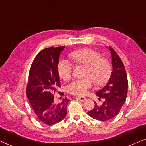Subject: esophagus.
I'll use <instances>...</instances> for the list:
<instances>
[{
    "label": "esophagus",
    "mask_w": 146,
    "mask_h": 146,
    "mask_svg": "<svg viewBox=\"0 0 146 146\" xmlns=\"http://www.w3.org/2000/svg\"><path fill=\"white\" fill-rule=\"evenodd\" d=\"M76 99L79 101H81V102H82L86 100V98H85V97H83V96H78V97H77Z\"/></svg>",
    "instance_id": "esophagus-1"
}]
</instances>
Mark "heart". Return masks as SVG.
I'll return each instance as SVG.
<instances>
[{
	"label": "heart",
	"instance_id": "obj_1",
	"mask_svg": "<svg viewBox=\"0 0 146 146\" xmlns=\"http://www.w3.org/2000/svg\"><path fill=\"white\" fill-rule=\"evenodd\" d=\"M71 57L77 65H86L87 68L83 79H74L67 85V91L72 94L83 96L93 86V81L99 86L108 82L111 67L108 60L102 58L99 52L91 48H81L71 53ZM59 76L64 80L71 77L73 65L68 59H63L57 66Z\"/></svg>",
	"mask_w": 146,
	"mask_h": 146
}]
</instances>
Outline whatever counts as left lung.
<instances>
[{
  "mask_svg": "<svg viewBox=\"0 0 146 146\" xmlns=\"http://www.w3.org/2000/svg\"><path fill=\"white\" fill-rule=\"evenodd\" d=\"M111 56L112 72L106 86L96 93V96L104 100L102 106L95 102V107L87 112L93 119L106 121L116 117L125 103L127 95V78L125 67L115 51L109 47Z\"/></svg>",
  "mask_w": 146,
  "mask_h": 146,
  "instance_id": "1",
  "label": "left lung"
}]
</instances>
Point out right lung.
<instances>
[{
  "label": "right lung",
  "mask_w": 146,
  "mask_h": 146,
  "mask_svg": "<svg viewBox=\"0 0 146 146\" xmlns=\"http://www.w3.org/2000/svg\"><path fill=\"white\" fill-rule=\"evenodd\" d=\"M65 46L44 48L35 58L29 74L26 93L38 119L42 123L53 125L67 115L69 100L54 102L53 93L61 87L57 66L59 56Z\"/></svg>",
  "instance_id": "obj_1"
}]
</instances>
